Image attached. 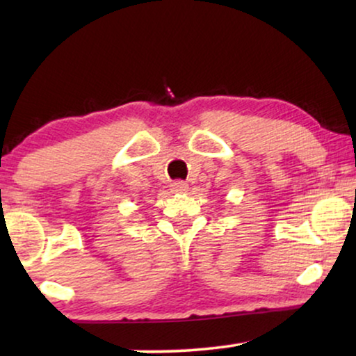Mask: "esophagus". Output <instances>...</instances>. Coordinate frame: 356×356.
I'll use <instances>...</instances> for the list:
<instances>
[{"mask_svg": "<svg viewBox=\"0 0 356 356\" xmlns=\"http://www.w3.org/2000/svg\"><path fill=\"white\" fill-rule=\"evenodd\" d=\"M172 191H175V193H184V191H188V183H184V181H175V183L172 184Z\"/></svg>", "mask_w": 356, "mask_h": 356, "instance_id": "esophagus-1", "label": "esophagus"}]
</instances>
